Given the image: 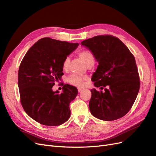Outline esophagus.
<instances>
[{"label": "esophagus", "instance_id": "34e87169", "mask_svg": "<svg viewBox=\"0 0 156 156\" xmlns=\"http://www.w3.org/2000/svg\"><path fill=\"white\" fill-rule=\"evenodd\" d=\"M82 90H83V88H78V92H81Z\"/></svg>", "mask_w": 156, "mask_h": 156}]
</instances>
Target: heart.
I'll use <instances>...</instances> for the list:
<instances>
[{
    "mask_svg": "<svg viewBox=\"0 0 156 156\" xmlns=\"http://www.w3.org/2000/svg\"><path fill=\"white\" fill-rule=\"evenodd\" d=\"M79 56L81 58L87 66L89 64H94L95 61V57L92 52L88 50H83L80 51L79 53ZM69 63V58L66 57L63 60L62 62V68L64 70H66L68 68V65ZM84 78L79 76L76 74H72L68 77V82L72 84L73 86L76 87H82L83 85Z\"/></svg>",
    "mask_w": 156,
    "mask_h": 156,
    "instance_id": "b5f03b06",
    "label": "heart"
}]
</instances>
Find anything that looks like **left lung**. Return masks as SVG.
I'll use <instances>...</instances> for the list:
<instances>
[{
	"mask_svg": "<svg viewBox=\"0 0 156 156\" xmlns=\"http://www.w3.org/2000/svg\"><path fill=\"white\" fill-rule=\"evenodd\" d=\"M81 44L92 52L99 64L92 77L94 86L107 87L104 92L90 90L91 114L105 121L124 116L133 105L140 88L133 55L123 42L110 35L97 36Z\"/></svg>",
	"mask_w": 156,
	"mask_h": 156,
	"instance_id": "left-lung-1",
	"label": "left lung"
}]
</instances>
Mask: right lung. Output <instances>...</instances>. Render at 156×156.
<instances>
[{
    "label": "right lung",
    "mask_w": 156,
    "mask_h": 156,
    "mask_svg": "<svg viewBox=\"0 0 156 156\" xmlns=\"http://www.w3.org/2000/svg\"><path fill=\"white\" fill-rule=\"evenodd\" d=\"M79 45L44 37L22 60L18 72L21 105L27 114L41 124L60 126L70 117L69 103L76 98L77 88L64 84L60 93L52 88L64 75L63 60Z\"/></svg>",
    "instance_id": "1"
}]
</instances>
